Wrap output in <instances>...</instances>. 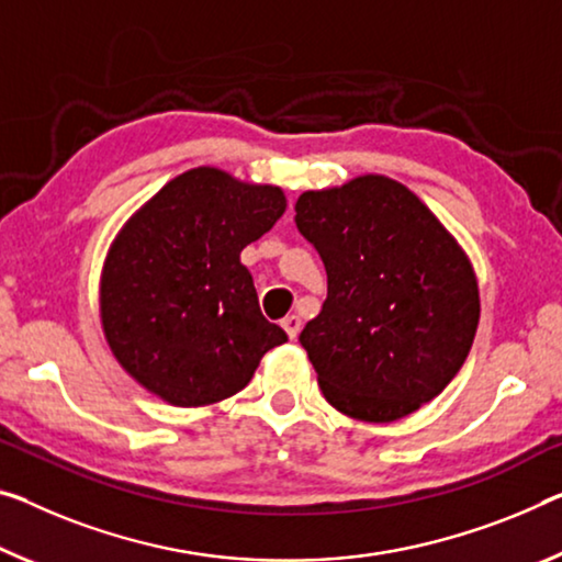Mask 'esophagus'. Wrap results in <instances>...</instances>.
<instances>
[{
  "label": "esophagus",
  "mask_w": 562,
  "mask_h": 562,
  "mask_svg": "<svg viewBox=\"0 0 562 562\" xmlns=\"http://www.w3.org/2000/svg\"><path fill=\"white\" fill-rule=\"evenodd\" d=\"M281 326H283V329H286L289 339H296V334H299V329H301V318H299L296 314H289V316L281 322Z\"/></svg>",
  "instance_id": "obj_1"
}]
</instances>
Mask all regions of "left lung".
<instances>
[{
	"instance_id": "8db88e82",
	"label": "left lung",
	"mask_w": 562,
	"mask_h": 562,
	"mask_svg": "<svg viewBox=\"0 0 562 562\" xmlns=\"http://www.w3.org/2000/svg\"><path fill=\"white\" fill-rule=\"evenodd\" d=\"M293 221L329 286L299 336L326 402L392 422L435 400L468 359L480 318L472 266L442 223L384 176L308 191Z\"/></svg>"
}]
</instances>
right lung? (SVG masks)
<instances>
[{
    "label": "right lung",
    "instance_id": "right-lung-1",
    "mask_svg": "<svg viewBox=\"0 0 562 562\" xmlns=\"http://www.w3.org/2000/svg\"><path fill=\"white\" fill-rule=\"evenodd\" d=\"M283 211L281 188L195 168L123 228L102 271L100 311L112 353L145 390L178 407L221 402L289 341L261 314L240 263Z\"/></svg>",
    "mask_w": 562,
    "mask_h": 562
}]
</instances>
